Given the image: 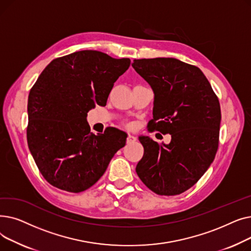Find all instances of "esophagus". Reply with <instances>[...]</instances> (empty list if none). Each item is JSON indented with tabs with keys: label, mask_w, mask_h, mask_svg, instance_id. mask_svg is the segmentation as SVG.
<instances>
[{
	"label": "esophagus",
	"mask_w": 251,
	"mask_h": 251,
	"mask_svg": "<svg viewBox=\"0 0 251 251\" xmlns=\"http://www.w3.org/2000/svg\"><path fill=\"white\" fill-rule=\"evenodd\" d=\"M134 141H136V137H135L134 135L129 134L128 137H127V143H132V142H134Z\"/></svg>",
	"instance_id": "1"
}]
</instances>
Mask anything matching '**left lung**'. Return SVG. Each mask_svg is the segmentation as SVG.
Segmentation results:
<instances>
[{"mask_svg": "<svg viewBox=\"0 0 251 251\" xmlns=\"http://www.w3.org/2000/svg\"><path fill=\"white\" fill-rule=\"evenodd\" d=\"M132 67L151 86L153 119L149 129L171 134L169 144L140 136L142 159L136 173L159 195H177L199 181L218 147L221 107L202 71L174 58L134 60Z\"/></svg>", "mask_w": 251, "mask_h": 251, "instance_id": "obj_1", "label": "left lung"}]
</instances>
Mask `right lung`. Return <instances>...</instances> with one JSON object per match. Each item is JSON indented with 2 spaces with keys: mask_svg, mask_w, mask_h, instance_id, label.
Returning <instances> with one entry per match:
<instances>
[{
  "mask_svg": "<svg viewBox=\"0 0 251 251\" xmlns=\"http://www.w3.org/2000/svg\"><path fill=\"white\" fill-rule=\"evenodd\" d=\"M130 59L80 50L52 60L28 96L29 151L44 178L61 190L78 193L96 184L127 134L116 128L98 135L86 122L96 104L104 107Z\"/></svg>",
  "mask_w": 251,
  "mask_h": 251,
  "instance_id": "1",
  "label": "right lung"
}]
</instances>
